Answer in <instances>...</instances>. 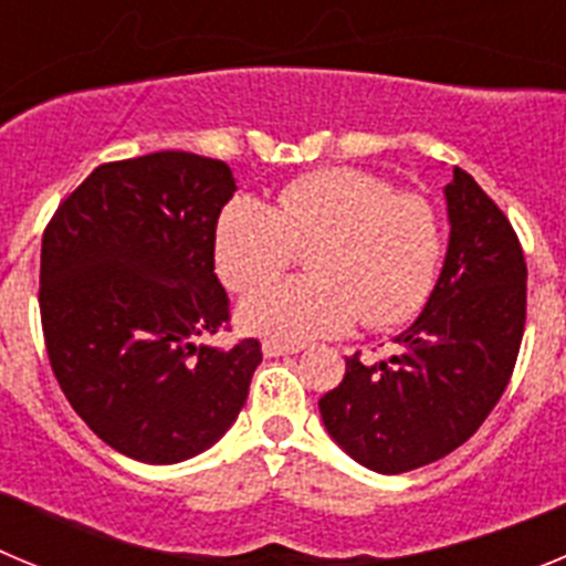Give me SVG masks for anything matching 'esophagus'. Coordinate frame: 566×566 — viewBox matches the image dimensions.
Here are the masks:
<instances>
[{"label": "esophagus", "mask_w": 566, "mask_h": 566, "mask_svg": "<svg viewBox=\"0 0 566 566\" xmlns=\"http://www.w3.org/2000/svg\"><path fill=\"white\" fill-rule=\"evenodd\" d=\"M303 345H294V343H280V339H266L263 343V354L266 357H283V354H297Z\"/></svg>", "instance_id": "1"}]
</instances>
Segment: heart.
Returning <instances> with one entry per match:
<instances>
[{"mask_svg":"<svg viewBox=\"0 0 566 566\" xmlns=\"http://www.w3.org/2000/svg\"><path fill=\"white\" fill-rule=\"evenodd\" d=\"M214 269L232 292H252L308 249L312 274L260 289L240 326L303 343L352 328L402 326L428 303L442 260V227L428 198L377 175L326 167L283 184L274 203L234 198L214 223Z\"/></svg>","mask_w":566,"mask_h":566,"instance_id":"obj_1","label":"heart"}]
</instances>
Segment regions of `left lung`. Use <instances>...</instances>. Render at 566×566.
I'll list each match as a JSON object with an SVG mask.
<instances>
[{"mask_svg": "<svg viewBox=\"0 0 566 566\" xmlns=\"http://www.w3.org/2000/svg\"><path fill=\"white\" fill-rule=\"evenodd\" d=\"M444 198L451 243L424 312L394 357H345L343 382L319 399L334 442L377 473L422 468L468 442L522 348L527 263L516 229L464 169H453Z\"/></svg>", "mask_w": 566, "mask_h": 566, "instance_id": "left-lung-1", "label": "left lung"}]
</instances>
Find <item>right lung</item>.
<instances>
[{
    "instance_id": "obj_1",
    "label": "right lung",
    "mask_w": 566,
    "mask_h": 566,
    "mask_svg": "<svg viewBox=\"0 0 566 566\" xmlns=\"http://www.w3.org/2000/svg\"><path fill=\"white\" fill-rule=\"evenodd\" d=\"M234 189L218 158L164 149L96 167L44 227L50 368L90 431L138 462L218 442L263 359L258 339L198 345L232 317L212 247Z\"/></svg>"
}]
</instances>
